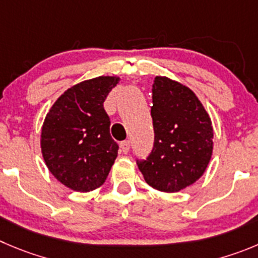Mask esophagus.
I'll return each instance as SVG.
<instances>
[{"instance_id": "34e87169", "label": "esophagus", "mask_w": 258, "mask_h": 258, "mask_svg": "<svg viewBox=\"0 0 258 258\" xmlns=\"http://www.w3.org/2000/svg\"><path fill=\"white\" fill-rule=\"evenodd\" d=\"M119 148H121V151L123 154H127L130 151V141L126 140V141H122L121 144H119Z\"/></svg>"}]
</instances>
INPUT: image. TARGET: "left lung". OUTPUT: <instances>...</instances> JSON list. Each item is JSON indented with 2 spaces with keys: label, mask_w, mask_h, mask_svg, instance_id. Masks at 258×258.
<instances>
[{
  "label": "left lung",
  "mask_w": 258,
  "mask_h": 258,
  "mask_svg": "<svg viewBox=\"0 0 258 258\" xmlns=\"http://www.w3.org/2000/svg\"><path fill=\"white\" fill-rule=\"evenodd\" d=\"M154 148L137 162L146 183L160 192H178L202 177L211 160V118L196 94L167 76L153 84Z\"/></svg>",
  "instance_id": "obj_1"
}]
</instances>
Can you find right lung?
I'll return each instance as SVG.
<instances>
[{
    "mask_svg": "<svg viewBox=\"0 0 258 258\" xmlns=\"http://www.w3.org/2000/svg\"><path fill=\"white\" fill-rule=\"evenodd\" d=\"M119 81L98 76L67 89L48 110L40 149L53 177L72 191L102 186L118 155L103 103Z\"/></svg>",
    "mask_w": 258,
    "mask_h": 258,
    "instance_id": "1",
    "label": "right lung"
}]
</instances>
